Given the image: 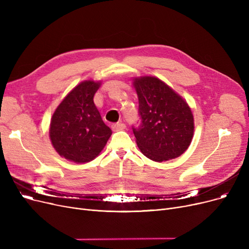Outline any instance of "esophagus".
<instances>
[{
    "label": "esophagus",
    "mask_w": 249,
    "mask_h": 249,
    "mask_svg": "<svg viewBox=\"0 0 249 249\" xmlns=\"http://www.w3.org/2000/svg\"><path fill=\"white\" fill-rule=\"evenodd\" d=\"M126 128V125L125 123H122V122H118V123H115L112 125V129L114 130V131H120V130H123Z\"/></svg>",
    "instance_id": "1"
}]
</instances>
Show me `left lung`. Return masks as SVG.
<instances>
[{"label": "left lung", "mask_w": 249, "mask_h": 249, "mask_svg": "<svg viewBox=\"0 0 249 249\" xmlns=\"http://www.w3.org/2000/svg\"><path fill=\"white\" fill-rule=\"evenodd\" d=\"M134 87L140 123L132 126V130L139 149L159 162L178 158L187 150L194 134V117L189 105L153 76L135 78Z\"/></svg>", "instance_id": "obj_1"}]
</instances>
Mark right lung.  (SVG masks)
<instances>
[{"label":"right lung","mask_w":249,"mask_h":249,"mask_svg":"<svg viewBox=\"0 0 249 249\" xmlns=\"http://www.w3.org/2000/svg\"><path fill=\"white\" fill-rule=\"evenodd\" d=\"M100 83L86 81L63 99L52 116L50 139L55 150L74 162L94 160L106 145L112 130L94 104Z\"/></svg>","instance_id":"obj_1"}]
</instances>
